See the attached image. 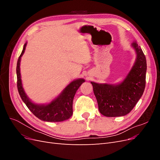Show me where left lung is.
Returning <instances> with one entry per match:
<instances>
[{
    "label": "left lung",
    "mask_w": 160,
    "mask_h": 160,
    "mask_svg": "<svg viewBox=\"0 0 160 160\" xmlns=\"http://www.w3.org/2000/svg\"><path fill=\"white\" fill-rule=\"evenodd\" d=\"M131 46L136 53V59L123 81L118 84L91 82L99 112L106 117H119L128 114L143 93L146 87V59L136 42H133Z\"/></svg>",
    "instance_id": "8db88e82"
}]
</instances>
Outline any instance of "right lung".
I'll list each match as a JSON object with an SVG mask.
<instances>
[{
  "label": "right lung",
  "mask_w": 160,
  "mask_h": 160,
  "mask_svg": "<svg viewBox=\"0 0 160 160\" xmlns=\"http://www.w3.org/2000/svg\"><path fill=\"white\" fill-rule=\"evenodd\" d=\"M27 42L23 47L20 57H18L17 65V88L18 93L27 107L37 118L42 121L49 122H59L69 119L72 115V101L77 89L84 83V79H77L67 85L57 98L47 104H37L33 103L28 98L22 88L20 64L21 57L25 52Z\"/></svg>",
  "instance_id": "right-lung-1"
}]
</instances>
